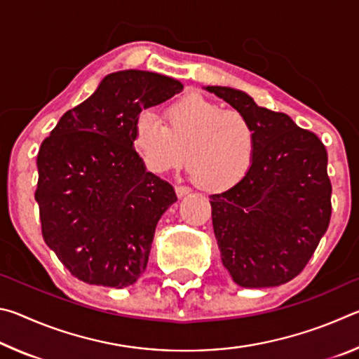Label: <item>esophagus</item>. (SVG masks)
<instances>
[{
    "label": "esophagus",
    "mask_w": 359,
    "mask_h": 359,
    "mask_svg": "<svg viewBox=\"0 0 359 359\" xmlns=\"http://www.w3.org/2000/svg\"><path fill=\"white\" fill-rule=\"evenodd\" d=\"M191 190H190V188H188V187H185V185H175V193H177V196L179 198H182V196H185V194H188V193H190Z\"/></svg>",
    "instance_id": "34e87169"
}]
</instances>
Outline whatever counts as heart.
<instances>
[{"instance_id": "heart-1", "label": "heart", "mask_w": 359, "mask_h": 359, "mask_svg": "<svg viewBox=\"0 0 359 359\" xmlns=\"http://www.w3.org/2000/svg\"><path fill=\"white\" fill-rule=\"evenodd\" d=\"M165 123L144 111L133 125V147L151 172L177 169L187 156L194 184L208 191H224L238 185L257 160V125L238 109H223L191 93L166 107Z\"/></svg>"}]
</instances>
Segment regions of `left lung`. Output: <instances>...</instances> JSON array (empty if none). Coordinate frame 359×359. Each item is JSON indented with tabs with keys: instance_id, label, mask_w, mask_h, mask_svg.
<instances>
[{
	"instance_id": "1",
	"label": "left lung",
	"mask_w": 359,
	"mask_h": 359,
	"mask_svg": "<svg viewBox=\"0 0 359 359\" xmlns=\"http://www.w3.org/2000/svg\"><path fill=\"white\" fill-rule=\"evenodd\" d=\"M258 130V154L238 185L210 196L222 263L245 288L287 283L299 276L331 220L327 154L312 131L287 114L259 107L229 87H208Z\"/></svg>"
}]
</instances>
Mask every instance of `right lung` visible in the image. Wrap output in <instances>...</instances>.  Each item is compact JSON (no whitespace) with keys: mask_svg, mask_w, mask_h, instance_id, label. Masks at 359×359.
I'll return each instance as SVG.
<instances>
[{"mask_svg":"<svg viewBox=\"0 0 359 359\" xmlns=\"http://www.w3.org/2000/svg\"><path fill=\"white\" fill-rule=\"evenodd\" d=\"M182 88L156 72H112L42 141L34 193L42 238L79 280L123 288L147 266L156 223L177 196L145 171L131 131L142 109Z\"/></svg>","mask_w":359,"mask_h":359,"instance_id":"add662e5","label":"right lung"}]
</instances>
